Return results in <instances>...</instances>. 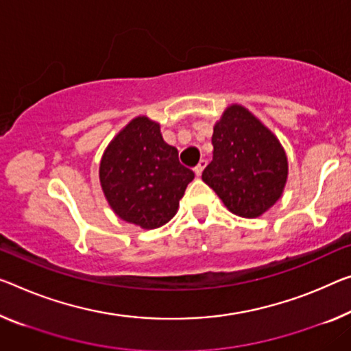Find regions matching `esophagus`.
<instances>
[{
  "mask_svg": "<svg viewBox=\"0 0 351 351\" xmlns=\"http://www.w3.org/2000/svg\"><path fill=\"white\" fill-rule=\"evenodd\" d=\"M207 166V160H201L199 161V165L196 166V168H194V174H196L197 177L202 174V171H204V168H206Z\"/></svg>",
  "mask_w": 351,
  "mask_h": 351,
  "instance_id": "34e87169",
  "label": "esophagus"
}]
</instances>
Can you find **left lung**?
I'll return each mask as SVG.
<instances>
[{"instance_id": "8db88e82", "label": "left lung", "mask_w": 351, "mask_h": 351, "mask_svg": "<svg viewBox=\"0 0 351 351\" xmlns=\"http://www.w3.org/2000/svg\"><path fill=\"white\" fill-rule=\"evenodd\" d=\"M202 180L237 217L258 218L281 199L289 176L282 144L247 108L232 104L213 127Z\"/></svg>"}]
</instances>
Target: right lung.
Segmentation results:
<instances>
[{"mask_svg":"<svg viewBox=\"0 0 351 351\" xmlns=\"http://www.w3.org/2000/svg\"><path fill=\"white\" fill-rule=\"evenodd\" d=\"M99 177L117 217L141 229H157L174 218L194 172L180 165L160 123L138 116L106 145Z\"/></svg>","mask_w":351,"mask_h":351,"instance_id":"1","label":"right lung"}]
</instances>
